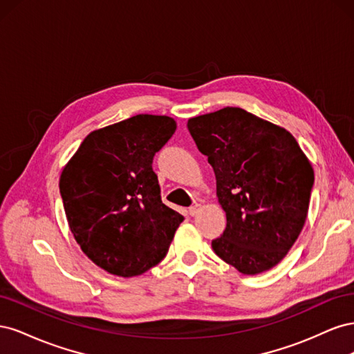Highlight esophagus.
<instances>
[{
  "mask_svg": "<svg viewBox=\"0 0 354 354\" xmlns=\"http://www.w3.org/2000/svg\"><path fill=\"white\" fill-rule=\"evenodd\" d=\"M199 209H201V203H195V205H192L190 208H189V214L192 217H195L196 214L199 212Z\"/></svg>",
  "mask_w": 354,
  "mask_h": 354,
  "instance_id": "obj_1",
  "label": "esophagus"
}]
</instances>
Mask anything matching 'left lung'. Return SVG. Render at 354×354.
Wrapping results in <instances>:
<instances>
[{
  "mask_svg": "<svg viewBox=\"0 0 354 354\" xmlns=\"http://www.w3.org/2000/svg\"><path fill=\"white\" fill-rule=\"evenodd\" d=\"M190 136L217 180L226 230L212 241L243 274L279 263L301 232L315 183L312 164L285 128L241 108L192 118Z\"/></svg>",
  "mask_w": 354,
  "mask_h": 354,
  "instance_id": "1",
  "label": "left lung"
}]
</instances>
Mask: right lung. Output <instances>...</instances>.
<instances>
[{
  "mask_svg": "<svg viewBox=\"0 0 354 354\" xmlns=\"http://www.w3.org/2000/svg\"><path fill=\"white\" fill-rule=\"evenodd\" d=\"M176 128L169 116H131L88 134L62 171L73 238L111 274L138 276L162 261L185 220L160 199L152 168Z\"/></svg>",
  "mask_w": 354,
  "mask_h": 354,
  "instance_id": "right-lung-1",
  "label": "right lung"
}]
</instances>
